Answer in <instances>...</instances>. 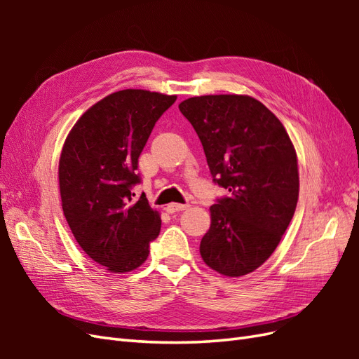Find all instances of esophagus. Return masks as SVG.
I'll list each match as a JSON object with an SVG mask.
<instances>
[{
	"instance_id": "esophagus-1",
	"label": "esophagus",
	"mask_w": 359,
	"mask_h": 359,
	"mask_svg": "<svg viewBox=\"0 0 359 359\" xmlns=\"http://www.w3.org/2000/svg\"><path fill=\"white\" fill-rule=\"evenodd\" d=\"M187 206H189L187 203H175V202H172V203L166 205V211H168L169 214H173V212H178V211L186 210Z\"/></svg>"
}]
</instances>
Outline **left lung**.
I'll use <instances>...</instances> for the list:
<instances>
[{
    "label": "left lung",
    "instance_id": "left-lung-1",
    "mask_svg": "<svg viewBox=\"0 0 359 359\" xmlns=\"http://www.w3.org/2000/svg\"><path fill=\"white\" fill-rule=\"evenodd\" d=\"M180 111L198 133L217 199L201 241L203 262L226 277L253 273L274 253L297 208V153L280 119L250 95L191 97Z\"/></svg>",
    "mask_w": 359,
    "mask_h": 359
}]
</instances>
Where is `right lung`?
<instances>
[{"label":"right lung","instance_id":"obj_1","mask_svg":"<svg viewBox=\"0 0 359 359\" xmlns=\"http://www.w3.org/2000/svg\"><path fill=\"white\" fill-rule=\"evenodd\" d=\"M177 95L145 90L112 93L91 106L64 142L58 177L62 211L83 252L111 273L142 265L160 233V214L145 194L137 160L158 118Z\"/></svg>","mask_w":359,"mask_h":359}]
</instances>
